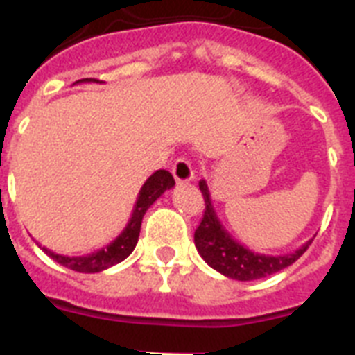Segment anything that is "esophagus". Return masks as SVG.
<instances>
[{"instance_id":"esophagus-1","label":"esophagus","mask_w":355,"mask_h":355,"mask_svg":"<svg viewBox=\"0 0 355 355\" xmlns=\"http://www.w3.org/2000/svg\"><path fill=\"white\" fill-rule=\"evenodd\" d=\"M171 173H173L175 180L178 184H187V182H191L194 178V168L191 166V162L187 159L180 157L175 161L173 168H171Z\"/></svg>"}]
</instances>
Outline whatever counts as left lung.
Returning <instances> with one entry per match:
<instances>
[{"label":"left lung","mask_w":355,"mask_h":355,"mask_svg":"<svg viewBox=\"0 0 355 355\" xmlns=\"http://www.w3.org/2000/svg\"><path fill=\"white\" fill-rule=\"evenodd\" d=\"M200 191L205 200V212L201 217L200 226L194 232V244H196L201 258L223 276L237 281L261 279V277L286 269L288 265L299 260L311 244L313 239L293 253L276 254V257L253 253L251 249L239 244L221 225L216 210H214L212 198H210L205 180H200Z\"/></svg>","instance_id":"left-lung-1"}]
</instances>
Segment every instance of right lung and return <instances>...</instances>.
<instances>
[{"label":"right lung","instance_id":"obj_1","mask_svg":"<svg viewBox=\"0 0 355 355\" xmlns=\"http://www.w3.org/2000/svg\"><path fill=\"white\" fill-rule=\"evenodd\" d=\"M81 81L98 83L97 79L92 78L81 79ZM173 185L175 178L170 171L157 170L154 175H150V177L146 178L145 184H143L141 191H139L138 200H136V205H134L132 210V216H130L125 230H123L111 244H107L106 248L98 249L97 253L86 254V257H63V254L53 253V251L47 248H42V251L46 254H49L54 261H58L60 265H63L67 269L76 270V272L94 274L110 269L113 265L125 260V258L132 253L136 244H138L139 230H141V221L145 212L150 207L154 205V201L157 200L159 196L164 194V191L171 189Z\"/></svg>","mask_w":355,"mask_h":355}]
</instances>
